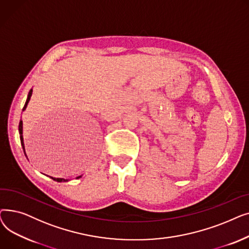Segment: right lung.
<instances>
[{
    "label": "right lung",
    "mask_w": 249,
    "mask_h": 249,
    "mask_svg": "<svg viewBox=\"0 0 249 249\" xmlns=\"http://www.w3.org/2000/svg\"><path fill=\"white\" fill-rule=\"evenodd\" d=\"M31 95H32V89H30V91H29V94H28V98H27V101H26V103H25V106H24V108H23V111L26 109V107H27V104L29 103V101H30V98H31ZM19 133H20V140H21V145H22V147H23V149H24V153H25V148H24V141H23V123H22V121H20V123H19ZM26 155V154H25ZM81 178V176L80 177H77L76 178ZM52 179H54V180H56V181H62V180H64L63 178H51Z\"/></svg>",
    "instance_id": "obj_1"
}]
</instances>
